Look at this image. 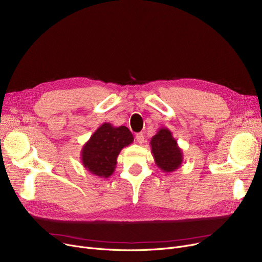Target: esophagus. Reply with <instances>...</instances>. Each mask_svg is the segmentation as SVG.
<instances>
[{
	"instance_id": "esophagus-1",
	"label": "esophagus",
	"mask_w": 262,
	"mask_h": 262,
	"mask_svg": "<svg viewBox=\"0 0 262 262\" xmlns=\"http://www.w3.org/2000/svg\"><path fill=\"white\" fill-rule=\"evenodd\" d=\"M136 140L138 143H143L144 142V135L142 133H138L136 135Z\"/></svg>"
}]
</instances>
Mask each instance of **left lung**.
Wrapping results in <instances>:
<instances>
[{"label":"left lung","instance_id":"1","mask_svg":"<svg viewBox=\"0 0 262 262\" xmlns=\"http://www.w3.org/2000/svg\"><path fill=\"white\" fill-rule=\"evenodd\" d=\"M149 144L155 163L162 172L171 173L182 166L184 159L182 148L178 146L169 128H159Z\"/></svg>","mask_w":262,"mask_h":262}]
</instances>
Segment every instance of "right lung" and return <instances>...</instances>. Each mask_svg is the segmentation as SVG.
I'll return each mask as SVG.
<instances>
[{"mask_svg": "<svg viewBox=\"0 0 262 262\" xmlns=\"http://www.w3.org/2000/svg\"><path fill=\"white\" fill-rule=\"evenodd\" d=\"M133 141V134L126 126L115 127L110 123H104L82 146V166L91 174L107 178L115 172L121 149Z\"/></svg>", "mask_w": 262, "mask_h": 262, "instance_id": "right-lung-1", "label": "right lung"}]
</instances>
